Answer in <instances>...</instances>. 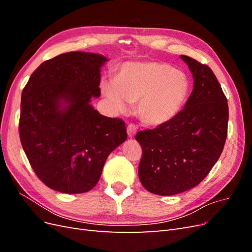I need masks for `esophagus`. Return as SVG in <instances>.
Wrapping results in <instances>:
<instances>
[{"label":"esophagus","mask_w":252,"mask_h":252,"mask_svg":"<svg viewBox=\"0 0 252 252\" xmlns=\"http://www.w3.org/2000/svg\"><path fill=\"white\" fill-rule=\"evenodd\" d=\"M136 130H138V127H136L134 124H128L127 126V133L129 138H133L136 133Z\"/></svg>","instance_id":"obj_1"}]
</instances>
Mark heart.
I'll list each match as a JSON object with an SVG mask.
<instances>
[{
  "label": "heart",
  "instance_id": "b5f03b06",
  "mask_svg": "<svg viewBox=\"0 0 252 252\" xmlns=\"http://www.w3.org/2000/svg\"><path fill=\"white\" fill-rule=\"evenodd\" d=\"M187 75L164 62H128L122 66L114 81L104 80L102 93L111 109L125 113L129 103L138 102L136 111L148 125H162L182 109L189 94Z\"/></svg>",
  "mask_w": 252,
  "mask_h": 252
}]
</instances>
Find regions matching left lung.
<instances>
[{
	"mask_svg": "<svg viewBox=\"0 0 252 252\" xmlns=\"http://www.w3.org/2000/svg\"><path fill=\"white\" fill-rule=\"evenodd\" d=\"M193 90L181 111L165 124L139 131L143 155L139 178L144 188L173 195L197 186L222 154L227 138L228 104L210 68L187 56Z\"/></svg>",
	"mask_w": 252,
	"mask_h": 252,
	"instance_id": "obj_1",
	"label": "left lung"
}]
</instances>
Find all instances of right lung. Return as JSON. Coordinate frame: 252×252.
Returning <instances> with one entry per match:
<instances>
[{
    "instance_id": "1",
    "label": "right lung",
    "mask_w": 252,
    "mask_h": 252,
    "mask_svg": "<svg viewBox=\"0 0 252 252\" xmlns=\"http://www.w3.org/2000/svg\"><path fill=\"white\" fill-rule=\"evenodd\" d=\"M107 59L71 51L43 62L23 89L20 140L33 171L47 187L83 193L100 180L112 150L127 139L123 120L90 105L100 96Z\"/></svg>"
}]
</instances>
